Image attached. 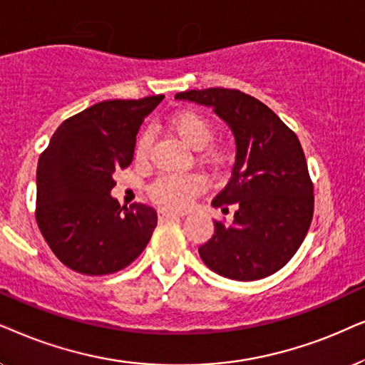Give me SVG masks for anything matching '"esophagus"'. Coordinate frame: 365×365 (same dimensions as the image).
I'll list each match as a JSON object with an SVG mask.
<instances>
[{
  "label": "esophagus",
  "mask_w": 365,
  "mask_h": 365,
  "mask_svg": "<svg viewBox=\"0 0 365 365\" xmlns=\"http://www.w3.org/2000/svg\"><path fill=\"white\" fill-rule=\"evenodd\" d=\"M180 217H182L180 213H172V212H160L158 213L160 222H168V220H173V218H180Z\"/></svg>",
  "instance_id": "obj_1"
}]
</instances>
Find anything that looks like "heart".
<instances>
[{
    "label": "heart",
    "mask_w": 365,
    "mask_h": 365,
    "mask_svg": "<svg viewBox=\"0 0 365 365\" xmlns=\"http://www.w3.org/2000/svg\"><path fill=\"white\" fill-rule=\"evenodd\" d=\"M167 126L175 137H178L187 147L193 150L207 147L213 140V135H215L210 120L205 118L202 113H198V111L192 110L178 111V113L170 116ZM150 145H152L150 135H140L137 140V147H135V157H137V160H143L147 157ZM205 157L213 165H220L225 160V155H223L222 150L215 147L208 148ZM203 190H205V178L198 173L163 175V177L157 178L148 187V195L162 208H167V210H183Z\"/></svg>",
    "instance_id": "heart-1"
}]
</instances>
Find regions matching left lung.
Instances as JSON below:
<instances>
[{"label":"left lung","mask_w":365,"mask_h":365,"mask_svg":"<svg viewBox=\"0 0 365 365\" xmlns=\"http://www.w3.org/2000/svg\"><path fill=\"white\" fill-rule=\"evenodd\" d=\"M175 98L212 106L237 143L232 177L212 202L237 210L232 225L213 222L215 233L198 249L203 264L232 280L275 274L302 245L314 215V183L297 135L240 90H190Z\"/></svg>","instance_id":"left-lung-1"}]
</instances>
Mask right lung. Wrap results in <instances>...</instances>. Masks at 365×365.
I'll use <instances>...</instances> for the list:
<instances>
[{
    "label": "right lung",
    "instance_id": "obj_1",
    "mask_svg": "<svg viewBox=\"0 0 365 365\" xmlns=\"http://www.w3.org/2000/svg\"><path fill=\"white\" fill-rule=\"evenodd\" d=\"M162 100L155 95L90 106L63 121L40 155L36 223L68 269L113 274L150 242L157 212L143 203L120 207L110 192L115 172L132 163L140 125Z\"/></svg>",
    "mask_w": 365,
    "mask_h": 365
}]
</instances>
